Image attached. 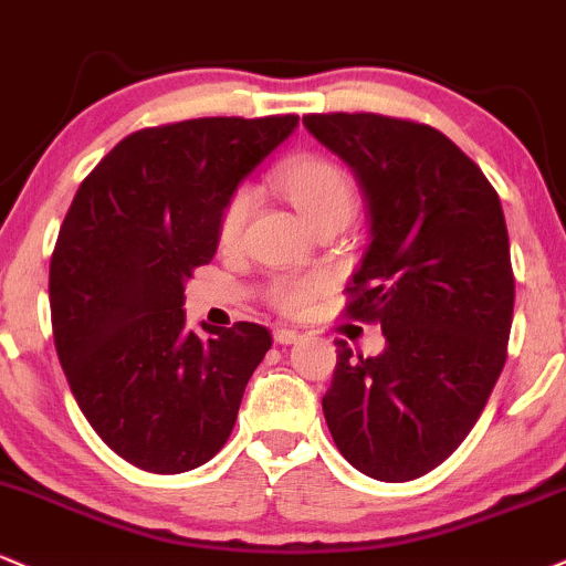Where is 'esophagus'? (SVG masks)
I'll return each instance as SVG.
<instances>
[{
    "mask_svg": "<svg viewBox=\"0 0 566 566\" xmlns=\"http://www.w3.org/2000/svg\"><path fill=\"white\" fill-rule=\"evenodd\" d=\"M275 342L277 344H296L298 338H302V334H298V331H291V328H275Z\"/></svg>",
    "mask_w": 566,
    "mask_h": 566,
    "instance_id": "1",
    "label": "esophagus"
}]
</instances>
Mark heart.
Returning <instances> with one entry per match:
<instances>
[{"instance_id":"heart-1","label":"heart","mask_w":566,"mask_h":566,"mask_svg":"<svg viewBox=\"0 0 566 566\" xmlns=\"http://www.w3.org/2000/svg\"><path fill=\"white\" fill-rule=\"evenodd\" d=\"M277 188L310 224H317L328 217L349 219L355 209V190H352L349 177L328 158L307 156L283 166L277 175ZM251 206H254V188L241 185L219 214V243L235 245L241 241ZM325 289H328V281L323 275L281 277L272 283L270 302L285 315H304Z\"/></svg>"}]
</instances>
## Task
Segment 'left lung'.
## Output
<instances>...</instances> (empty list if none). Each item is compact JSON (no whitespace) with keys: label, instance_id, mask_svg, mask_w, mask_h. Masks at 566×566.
<instances>
[{"label":"left lung","instance_id":"obj_1","mask_svg":"<svg viewBox=\"0 0 566 566\" xmlns=\"http://www.w3.org/2000/svg\"><path fill=\"white\" fill-rule=\"evenodd\" d=\"M302 122L360 182L370 238L347 315L387 338L376 357L336 342L325 423L357 471L416 480L467 440L506 363L514 272L501 198L429 124L378 113Z\"/></svg>","mask_w":566,"mask_h":566}]
</instances>
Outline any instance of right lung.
<instances>
[{
	"label": "right lung",
	"instance_id": "right-lung-1",
	"mask_svg": "<svg viewBox=\"0 0 566 566\" xmlns=\"http://www.w3.org/2000/svg\"><path fill=\"white\" fill-rule=\"evenodd\" d=\"M298 116L190 118L124 137L78 185L50 262L55 349L113 453L153 474L211 461L272 347L264 325L198 336L185 283L209 264L219 214Z\"/></svg>",
	"mask_w": 566,
	"mask_h": 566
}]
</instances>
